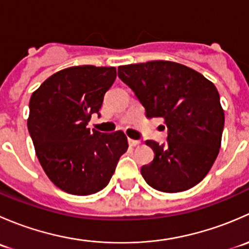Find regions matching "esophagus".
Listing matches in <instances>:
<instances>
[{
  "label": "esophagus",
  "instance_id": "34e87169",
  "mask_svg": "<svg viewBox=\"0 0 249 249\" xmlns=\"http://www.w3.org/2000/svg\"><path fill=\"white\" fill-rule=\"evenodd\" d=\"M127 142H129V144L131 145V147H136V145H139L140 144V141H137V140H132V139H129L127 140Z\"/></svg>",
  "mask_w": 249,
  "mask_h": 249
}]
</instances>
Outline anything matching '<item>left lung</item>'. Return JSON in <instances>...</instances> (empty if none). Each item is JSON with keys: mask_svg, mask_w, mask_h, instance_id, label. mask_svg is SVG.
Returning <instances> with one entry per match:
<instances>
[{"mask_svg": "<svg viewBox=\"0 0 249 249\" xmlns=\"http://www.w3.org/2000/svg\"><path fill=\"white\" fill-rule=\"evenodd\" d=\"M118 77L135 92L147 118H164L167 142L145 141L155 157L141 169L145 182L164 193L200 183L219 153L224 110L213 83L184 65L149 61L118 67Z\"/></svg>", "mask_w": 249, "mask_h": 249, "instance_id": "8db88e82", "label": "left lung"}]
</instances>
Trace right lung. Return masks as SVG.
<instances>
[{"mask_svg": "<svg viewBox=\"0 0 249 249\" xmlns=\"http://www.w3.org/2000/svg\"><path fill=\"white\" fill-rule=\"evenodd\" d=\"M115 77L114 67H69L48 78L30 99L27 129L37 158L49 179L69 194L104 189L129 147L123 131L87 127L91 114L101 115Z\"/></svg>", "mask_w": 249, "mask_h": 249, "instance_id": "add662e5", "label": "right lung"}]
</instances>
